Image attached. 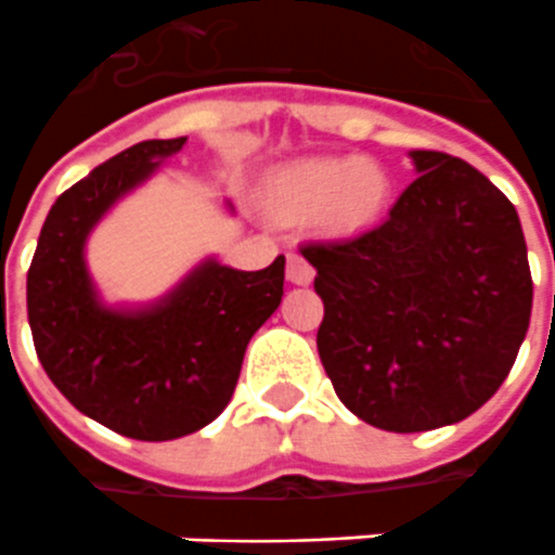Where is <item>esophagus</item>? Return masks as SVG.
Segmentation results:
<instances>
[{
	"mask_svg": "<svg viewBox=\"0 0 555 555\" xmlns=\"http://www.w3.org/2000/svg\"><path fill=\"white\" fill-rule=\"evenodd\" d=\"M311 279H314V267H311L306 258L299 256V253H291L288 256V282H294V285H311Z\"/></svg>",
	"mask_w": 555,
	"mask_h": 555,
	"instance_id": "34e87169",
	"label": "esophagus"
}]
</instances>
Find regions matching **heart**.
I'll return each mask as SVG.
<instances>
[{
  "mask_svg": "<svg viewBox=\"0 0 555 555\" xmlns=\"http://www.w3.org/2000/svg\"><path fill=\"white\" fill-rule=\"evenodd\" d=\"M391 203L385 167L356 155H326L285 167L270 184V205L294 220L320 217L335 235H359L382 220Z\"/></svg>",
  "mask_w": 555,
  "mask_h": 555,
  "instance_id": "b5f03b06",
  "label": "heart"
}]
</instances>
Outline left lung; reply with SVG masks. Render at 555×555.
<instances>
[{
  "label": "left lung",
  "instance_id": "obj_1",
  "mask_svg": "<svg viewBox=\"0 0 555 555\" xmlns=\"http://www.w3.org/2000/svg\"><path fill=\"white\" fill-rule=\"evenodd\" d=\"M382 225L306 244L323 299L318 352L364 424L426 433L486 405L518 359L532 276L518 211L462 158L414 150Z\"/></svg>",
  "mask_w": 555,
  "mask_h": 555
}]
</instances>
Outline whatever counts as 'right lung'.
Segmentation results:
<instances>
[{"mask_svg": "<svg viewBox=\"0 0 555 555\" xmlns=\"http://www.w3.org/2000/svg\"><path fill=\"white\" fill-rule=\"evenodd\" d=\"M182 146L143 141L93 167L49 208L28 267V326L47 376L81 414L138 441H173L223 412L285 285V256L264 270L205 258L155 302H102L85 261L93 225Z\"/></svg>", "mask_w": 555, "mask_h": 555, "instance_id": "add662e5", "label": "right lung"}]
</instances>
